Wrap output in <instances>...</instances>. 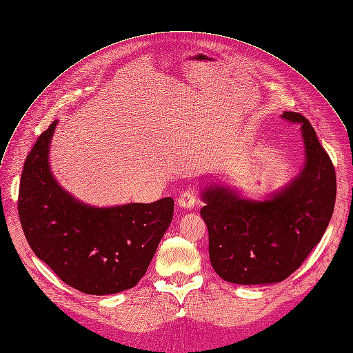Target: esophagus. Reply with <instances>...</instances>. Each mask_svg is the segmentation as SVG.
<instances>
[{
	"label": "esophagus",
	"instance_id": "obj_1",
	"mask_svg": "<svg viewBox=\"0 0 353 353\" xmlns=\"http://www.w3.org/2000/svg\"><path fill=\"white\" fill-rule=\"evenodd\" d=\"M196 203H197V196L192 189L184 190L179 197V205L183 207L184 210H192L196 205Z\"/></svg>",
	"mask_w": 353,
	"mask_h": 353
}]
</instances>
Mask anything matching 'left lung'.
Listing matches in <instances>:
<instances>
[{
	"instance_id": "obj_1",
	"label": "left lung",
	"mask_w": 353,
	"mask_h": 353,
	"mask_svg": "<svg viewBox=\"0 0 353 353\" xmlns=\"http://www.w3.org/2000/svg\"><path fill=\"white\" fill-rule=\"evenodd\" d=\"M281 117L301 125L307 154L303 169L285 189L264 201L244 200L223 185H210L201 194L211 265L232 284H272L288 278L321 241L334 213L332 160L302 114L284 112Z\"/></svg>"
}]
</instances>
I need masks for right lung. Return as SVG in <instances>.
Here are the masks:
<instances>
[{"label":"right lung","mask_w":353,"mask_h":353,"mask_svg":"<svg viewBox=\"0 0 353 353\" xmlns=\"http://www.w3.org/2000/svg\"><path fill=\"white\" fill-rule=\"evenodd\" d=\"M54 121L37 140L21 174L18 214L35 255L65 284L108 295L134 287L169 228L174 201L90 207L75 200L50 170Z\"/></svg>","instance_id":"add662e5"}]
</instances>
